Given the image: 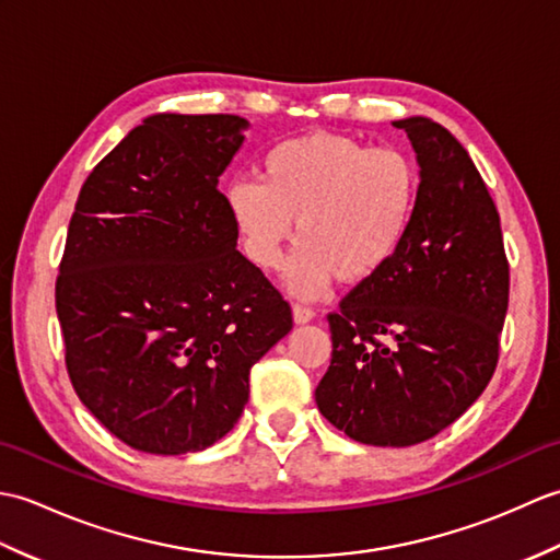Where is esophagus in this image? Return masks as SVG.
I'll return each instance as SVG.
<instances>
[{"mask_svg":"<svg viewBox=\"0 0 560 560\" xmlns=\"http://www.w3.org/2000/svg\"><path fill=\"white\" fill-rule=\"evenodd\" d=\"M315 319V311L313 307H305V305H293V323L295 325H307Z\"/></svg>","mask_w":560,"mask_h":560,"instance_id":"1","label":"esophagus"}]
</instances>
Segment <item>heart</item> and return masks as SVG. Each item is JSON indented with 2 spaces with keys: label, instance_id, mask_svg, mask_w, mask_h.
I'll list each match as a JSON object with an SVG mask.
<instances>
[{
  "label": "heart",
  "instance_id": "heart-1",
  "mask_svg": "<svg viewBox=\"0 0 560 560\" xmlns=\"http://www.w3.org/2000/svg\"><path fill=\"white\" fill-rule=\"evenodd\" d=\"M259 183L235 180L225 205L257 267H281L283 249H295L287 287L315 299L331 279L363 283L377 277L407 241L421 177L399 149H371L363 141L311 132L273 147Z\"/></svg>",
  "mask_w": 560,
  "mask_h": 560
}]
</instances>
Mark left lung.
Returning a JSON list of instances; mask_svg holds the SVG:
<instances>
[{
    "instance_id": "1",
    "label": "left lung",
    "mask_w": 560,
    "mask_h": 560,
    "mask_svg": "<svg viewBox=\"0 0 560 560\" xmlns=\"http://www.w3.org/2000/svg\"><path fill=\"white\" fill-rule=\"evenodd\" d=\"M419 205L397 257L329 315L331 363L315 389L351 440L409 447L455 423L491 383L508 313L501 217L443 125L413 115Z\"/></svg>"
}]
</instances>
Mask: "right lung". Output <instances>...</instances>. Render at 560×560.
Wrapping results in <instances>:
<instances>
[{"label":"right lung","mask_w":560,"mask_h":560,"mask_svg":"<svg viewBox=\"0 0 560 560\" xmlns=\"http://www.w3.org/2000/svg\"><path fill=\"white\" fill-rule=\"evenodd\" d=\"M249 127L159 113L83 183L55 287L79 399L129 447L185 455L241 419L249 371L293 327L237 253L219 177Z\"/></svg>","instance_id":"1"}]
</instances>
